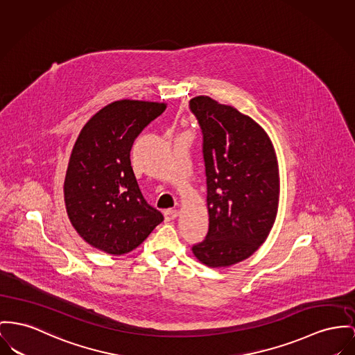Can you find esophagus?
I'll list each match as a JSON object with an SVG mask.
<instances>
[{"label":"esophagus","mask_w":355,"mask_h":355,"mask_svg":"<svg viewBox=\"0 0 355 355\" xmlns=\"http://www.w3.org/2000/svg\"><path fill=\"white\" fill-rule=\"evenodd\" d=\"M164 216H166V220H168V222L175 220L179 216V210H166Z\"/></svg>","instance_id":"1"}]
</instances>
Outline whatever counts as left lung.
<instances>
[{
    "label": "left lung",
    "instance_id": "left-lung-1",
    "mask_svg": "<svg viewBox=\"0 0 355 355\" xmlns=\"http://www.w3.org/2000/svg\"><path fill=\"white\" fill-rule=\"evenodd\" d=\"M203 135L209 232L192 246L211 268L250 257L269 236L279 207L275 148L260 125L206 95L189 101Z\"/></svg>",
    "mask_w": 355,
    "mask_h": 355
}]
</instances>
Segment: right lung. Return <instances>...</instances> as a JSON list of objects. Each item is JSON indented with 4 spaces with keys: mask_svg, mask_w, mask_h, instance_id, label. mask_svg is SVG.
I'll use <instances>...</instances> for the list:
<instances>
[{
    "mask_svg": "<svg viewBox=\"0 0 355 355\" xmlns=\"http://www.w3.org/2000/svg\"><path fill=\"white\" fill-rule=\"evenodd\" d=\"M166 103L122 99L87 121L72 148L64 202L73 229L109 254L136 249L164 220L142 196L130 150L137 136Z\"/></svg>",
    "mask_w": 355,
    "mask_h": 355,
    "instance_id": "1",
    "label": "right lung"
}]
</instances>
